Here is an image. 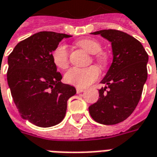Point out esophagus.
I'll list each match as a JSON object with an SVG mask.
<instances>
[{
    "instance_id": "1",
    "label": "esophagus",
    "mask_w": 157,
    "mask_h": 157,
    "mask_svg": "<svg viewBox=\"0 0 157 157\" xmlns=\"http://www.w3.org/2000/svg\"><path fill=\"white\" fill-rule=\"evenodd\" d=\"M84 91H85V89L80 88V87H77V88H76V92H77V93H81V92H83Z\"/></svg>"
}]
</instances>
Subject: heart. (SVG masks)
<instances>
[{"instance_id":"b5f03b06","label":"heart","mask_w":157,"mask_h":157,"mask_svg":"<svg viewBox=\"0 0 157 157\" xmlns=\"http://www.w3.org/2000/svg\"><path fill=\"white\" fill-rule=\"evenodd\" d=\"M77 45L91 55H94L93 59L100 66H105L109 62L107 54L102 52V44L94 39H83L76 42ZM52 59L55 65L59 69H66L69 65V51L67 46L63 44H59L52 53ZM99 69L96 65L86 68L73 67L65 73V82L78 87H86L99 77Z\"/></svg>"}]
</instances>
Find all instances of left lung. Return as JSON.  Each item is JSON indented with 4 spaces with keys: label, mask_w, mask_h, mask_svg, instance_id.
<instances>
[{
    "label": "left lung",
    "mask_w": 157,
    "mask_h": 157,
    "mask_svg": "<svg viewBox=\"0 0 157 157\" xmlns=\"http://www.w3.org/2000/svg\"><path fill=\"white\" fill-rule=\"evenodd\" d=\"M92 34L111 42L113 59L101 82L107 86L99 90L98 100L89 107V113L99 124H116L134 112L140 99L147 80L148 55L141 43L126 33L106 29Z\"/></svg>",
    "instance_id": "left-lung-1"
}]
</instances>
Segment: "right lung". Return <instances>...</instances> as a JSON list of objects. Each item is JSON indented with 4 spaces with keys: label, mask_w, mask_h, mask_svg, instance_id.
<instances>
[{
    "label": "right lung",
    "mask_w": 157,
    "mask_h": 157,
    "mask_svg": "<svg viewBox=\"0 0 157 157\" xmlns=\"http://www.w3.org/2000/svg\"><path fill=\"white\" fill-rule=\"evenodd\" d=\"M71 35L37 33L19 42L8 56L7 82L20 115L39 127L47 128L65 118L67 101L75 88L60 81L52 59L59 43Z\"/></svg>",
    "instance_id": "1"
}]
</instances>
